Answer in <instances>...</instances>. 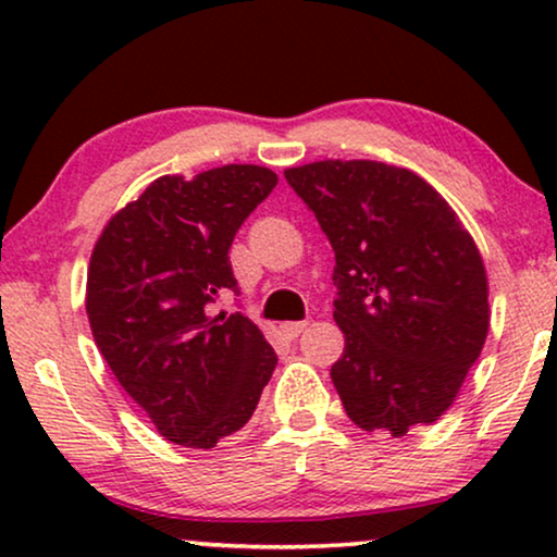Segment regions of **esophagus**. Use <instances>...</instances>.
I'll use <instances>...</instances> for the list:
<instances>
[{
  "instance_id": "1",
  "label": "esophagus",
  "mask_w": 557,
  "mask_h": 557,
  "mask_svg": "<svg viewBox=\"0 0 557 557\" xmlns=\"http://www.w3.org/2000/svg\"><path fill=\"white\" fill-rule=\"evenodd\" d=\"M304 330H307V322H286V324H281V334H284V337H288V339L299 337Z\"/></svg>"
}]
</instances>
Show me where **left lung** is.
<instances>
[{"instance_id":"8db88e82","label":"left lung","mask_w":557,"mask_h":557,"mask_svg":"<svg viewBox=\"0 0 557 557\" xmlns=\"http://www.w3.org/2000/svg\"><path fill=\"white\" fill-rule=\"evenodd\" d=\"M334 250L332 364L349 421L406 436L438 421L490 332V286L476 243L416 172L370 159L286 170Z\"/></svg>"}]
</instances>
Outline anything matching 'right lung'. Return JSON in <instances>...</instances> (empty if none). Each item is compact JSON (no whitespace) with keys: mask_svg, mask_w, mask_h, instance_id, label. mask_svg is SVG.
<instances>
[{"mask_svg":"<svg viewBox=\"0 0 557 557\" xmlns=\"http://www.w3.org/2000/svg\"><path fill=\"white\" fill-rule=\"evenodd\" d=\"M276 172L225 164L164 174L106 223L88 265L86 311L103 360L166 441L212 448L250 421L276 368L263 332L235 311L227 250Z\"/></svg>","mask_w":557,"mask_h":557,"instance_id":"obj_1","label":"right lung"}]
</instances>
